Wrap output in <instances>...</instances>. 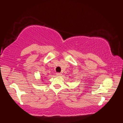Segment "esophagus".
Instances as JSON below:
<instances>
[{
    "label": "esophagus",
    "instance_id": "esophagus-1",
    "mask_svg": "<svg viewBox=\"0 0 123 123\" xmlns=\"http://www.w3.org/2000/svg\"><path fill=\"white\" fill-rule=\"evenodd\" d=\"M56 74L57 75V76H61V75H62V73L58 72V73H57Z\"/></svg>",
    "mask_w": 123,
    "mask_h": 123
}]
</instances>
